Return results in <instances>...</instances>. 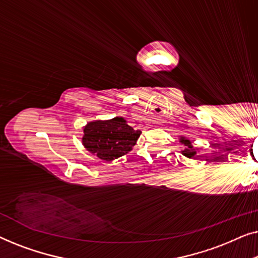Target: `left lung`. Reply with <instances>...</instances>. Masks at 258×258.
I'll return each mask as SVG.
<instances>
[{
  "instance_id": "left-lung-1",
  "label": "left lung",
  "mask_w": 258,
  "mask_h": 258,
  "mask_svg": "<svg viewBox=\"0 0 258 258\" xmlns=\"http://www.w3.org/2000/svg\"><path fill=\"white\" fill-rule=\"evenodd\" d=\"M179 143L182 144L183 147V150H181V153L183 156L188 157V158H197L195 157L197 154V148H194V146L191 144V141H190L189 139H186L185 136H179Z\"/></svg>"
}]
</instances>
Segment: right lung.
I'll use <instances>...</instances> for the list:
<instances>
[{
	"mask_svg": "<svg viewBox=\"0 0 258 258\" xmlns=\"http://www.w3.org/2000/svg\"><path fill=\"white\" fill-rule=\"evenodd\" d=\"M142 132L130 126L121 116L96 119L83 126L82 144L100 160L110 162L133 150Z\"/></svg>",
	"mask_w": 258,
	"mask_h": 258,
	"instance_id": "add662e5",
	"label": "right lung"
}]
</instances>
